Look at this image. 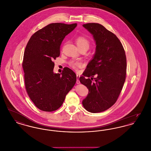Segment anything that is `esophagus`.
<instances>
[{
	"label": "esophagus",
	"mask_w": 151,
	"mask_h": 151,
	"mask_svg": "<svg viewBox=\"0 0 151 151\" xmlns=\"http://www.w3.org/2000/svg\"><path fill=\"white\" fill-rule=\"evenodd\" d=\"M76 78H77L76 83H77V84H80V80H79V78H80V76H79L78 74H77V75H76Z\"/></svg>",
	"instance_id": "esophagus-1"
}]
</instances>
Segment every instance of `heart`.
<instances>
[{"label":"heart","instance_id":"obj_1","mask_svg":"<svg viewBox=\"0 0 151 151\" xmlns=\"http://www.w3.org/2000/svg\"><path fill=\"white\" fill-rule=\"evenodd\" d=\"M76 43L80 49H86L88 50L91 45L90 41L84 36H79L76 38ZM81 63L80 62L72 61L70 63V65L73 68H77L80 67Z\"/></svg>","mask_w":151,"mask_h":151}]
</instances>
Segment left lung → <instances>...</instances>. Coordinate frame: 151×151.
Returning <instances> with one entry per match:
<instances>
[{
  "label": "left lung",
  "mask_w": 151,
  "mask_h": 151,
  "mask_svg": "<svg viewBox=\"0 0 151 151\" xmlns=\"http://www.w3.org/2000/svg\"><path fill=\"white\" fill-rule=\"evenodd\" d=\"M93 37L96 52L80 77L89 93L82 102L91 113H100L117 100L126 80L127 61L122 43L114 33L98 23L83 25Z\"/></svg>",
  "instance_id": "left-lung-1"
}]
</instances>
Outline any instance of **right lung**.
<instances>
[{
  "mask_svg": "<svg viewBox=\"0 0 151 151\" xmlns=\"http://www.w3.org/2000/svg\"><path fill=\"white\" fill-rule=\"evenodd\" d=\"M76 26V23L50 24L35 33L26 46L22 64L25 88L41 110H57L76 83V75L68 67L62 73H54L52 60L60 55V46L65 36Z\"/></svg>",
  "mask_w": 151,
  "mask_h": 151,
  "instance_id": "right-lung-1",
  "label": "right lung"
}]
</instances>
